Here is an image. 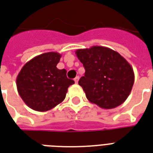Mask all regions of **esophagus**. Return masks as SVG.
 Here are the masks:
<instances>
[{
  "label": "esophagus",
  "mask_w": 153,
  "mask_h": 153,
  "mask_svg": "<svg viewBox=\"0 0 153 153\" xmlns=\"http://www.w3.org/2000/svg\"><path fill=\"white\" fill-rule=\"evenodd\" d=\"M79 76H76L74 78V82H75V83H78V82H79Z\"/></svg>",
  "instance_id": "34e87169"
}]
</instances>
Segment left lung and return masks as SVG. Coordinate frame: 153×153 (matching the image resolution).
<instances>
[{"instance_id": "1", "label": "left lung", "mask_w": 153, "mask_h": 153, "mask_svg": "<svg viewBox=\"0 0 153 153\" xmlns=\"http://www.w3.org/2000/svg\"><path fill=\"white\" fill-rule=\"evenodd\" d=\"M75 53L86 71L79 84L90 102L101 108L112 109L127 100L135 75L125 58L111 49L99 45L79 49Z\"/></svg>"}]
</instances>
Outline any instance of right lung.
<instances>
[{
	"mask_svg": "<svg viewBox=\"0 0 153 153\" xmlns=\"http://www.w3.org/2000/svg\"><path fill=\"white\" fill-rule=\"evenodd\" d=\"M61 56L57 52L36 56L24 65L17 75V91L33 110L46 111L56 107L65 100L68 87L74 83L66 77L65 69L57 68Z\"/></svg>",
	"mask_w": 153,
	"mask_h": 153,
	"instance_id": "obj_1",
	"label": "right lung"
}]
</instances>
